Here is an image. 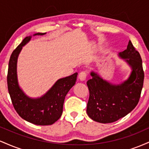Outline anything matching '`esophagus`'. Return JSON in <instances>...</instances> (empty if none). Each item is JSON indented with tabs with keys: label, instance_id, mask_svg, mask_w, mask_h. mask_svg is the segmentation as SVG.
Segmentation results:
<instances>
[{
	"label": "esophagus",
	"instance_id": "obj_1",
	"mask_svg": "<svg viewBox=\"0 0 149 149\" xmlns=\"http://www.w3.org/2000/svg\"><path fill=\"white\" fill-rule=\"evenodd\" d=\"M87 76H88V73L85 72V71H81V72L79 73V75H78V77H79V79L80 80L83 81V80L86 79Z\"/></svg>",
	"mask_w": 149,
	"mask_h": 149
}]
</instances>
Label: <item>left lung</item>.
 I'll use <instances>...</instances> for the list:
<instances>
[{"label": "left lung", "instance_id": "8db88e82", "mask_svg": "<svg viewBox=\"0 0 149 149\" xmlns=\"http://www.w3.org/2000/svg\"><path fill=\"white\" fill-rule=\"evenodd\" d=\"M119 56L132 69L126 81L113 85L92 72V78L87 82L90 92L87 113L90 118L101 123H111L127 115L137 105L141 96L144 72L140 54L130 40L127 49Z\"/></svg>", "mask_w": 149, "mask_h": 149}]
</instances>
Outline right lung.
<instances>
[{"label": "right lung", "instance_id": "1", "mask_svg": "<svg viewBox=\"0 0 149 149\" xmlns=\"http://www.w3.org/2000/svg\"><path fill=\"white\" fill-rule=\"evenodd\" d=\"M37 33L33 36L44 35ZM31 36L26 37L14 49L8 65V89L15 111L25 120L38 125H49L61 117L65 97L76 81L78 73L58 80L43 97L38 99L29 98L19 87L17 79V60L22 46L30 40Z\"/></svg>", "mask_w": 149, "mask_h": 149}]
</instances>
